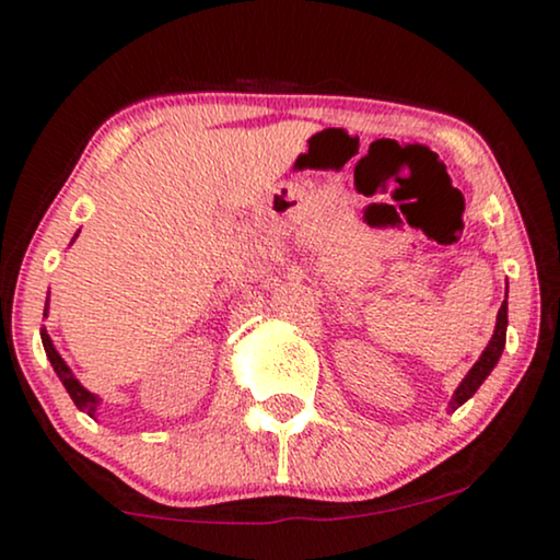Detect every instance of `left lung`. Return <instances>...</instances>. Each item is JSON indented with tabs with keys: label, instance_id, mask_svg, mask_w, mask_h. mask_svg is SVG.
<instances>
[{
	"label": "left lung",
	"instance_id": "8db88e82",
	"mask_svg": "<svg viewBox=\"0 0 560 560\" xmlns=\"http://www.w3.org/2000/svg\"><path fill=\"white\" fill-rule=\"evenodd\" d=\"M504 339H508V301L502 303L500 313H497V326H494V334H492V339H489L487 349L481 351L479 362L471 366L469 374H466V377L462 380V385L456 387L454 397H451V402H448V408H451V410L462 408V405H464L466 400H469V397H471L474 393H477L481 382H485V380L489 377V372H492L494 366H497V362H500L502 349H504Z\"/></svg>",
	"mask_w": 560,
	"mask_h": 560
}]
</instances>
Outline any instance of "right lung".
I'll list each match as a JSON object with an SVG mask.
<instances>
[{
	"label": "right lung",
	"mask_w": 560,
	"mask_h": 560,
	"mask_svg": "<svg viewBox=\"0 0 560 560\" xmlns=\"http://www.w3.org/2000/svg\"><path fill=\"white\" fill-rule=\"evenodd\" d=\"M75 236H79V234H75ZM45 305H48V303H45ZM45 311H48V308H45ZM40 339H43L45 354H48L52 370H56L60 382H63V387L68 389V395H71V400L75 402V408L83 410V412H89V416L94 418L96 405H98V397H96L94 393H89V389L83 387L79 380H75V374H73L71 370H68V364L63 362V357H60L58 351H56V347H52L50 336H48V331H45V328L40 331Z\"/></svg>",
	"instance_id": "right-lung-1"
}]
</instances>
